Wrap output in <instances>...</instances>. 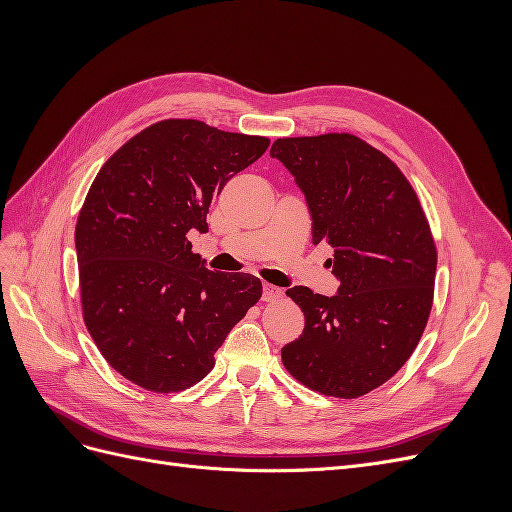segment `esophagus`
I'll list each match as a JSON object with an SVG mask.
<instances>
[{"mask_svg": "<svg viewBox=\"0 0 512 512\" xmlns=\"http://www.w3.org/2000/svg\"><path fill=\"white\" fill-rule=\"evenodd\" d=\"M280 297H282V290L277 288V286H273V284L262 286V301L271 303V301H277Z\"/></svg>", "mask_w": 512, "mask_h": 512, "instance_id": "esophagus-1", "label": "esophagus"}]
</instances>
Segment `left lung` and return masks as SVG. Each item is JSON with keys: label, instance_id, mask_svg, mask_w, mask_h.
I'll return each instance as SVG.
<instances>
[{"label": "left lung", "instance_id": "8db88e82", "mask_svg": "<svg viewBox=\"0 0 512 512\" xmlns=\"http://www.w3.org/2000/svg\"><path fill=\"white\" fill-rule=\"evenodd\" d=\"M271 156L303 190L314 245L331 247L342 284L331 299L286 290L305 329L282 363L320 395L363 397L404 367L427 327L438 267L427 215L399 166L354 134L277 138Z\"/></svg>", "mask_w": 512, "mask_h": 512}]
</instances>
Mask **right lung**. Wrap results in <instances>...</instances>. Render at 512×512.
Returning <instances> with one entry per match:
<instances>
[{
	"mask_svg": "<svg viewBox=\"0 0 512 512\" xmlns=\"http://www.w3.org/2000/svg\"><path fill=\"white\" fill-rule=\"evenodd\" d=\"M269 143L162 119L121 145L91 183L74 232L83 320L106 363L141 389L179 393L203 380L262 297L250 273L209 271L188 232H207L211 200Z\"/></svg>",
	"mask_w": 512,
	"mask_h": 512,
	"instance_id": "1",
	"label": "right lung"
}]
</instances>
